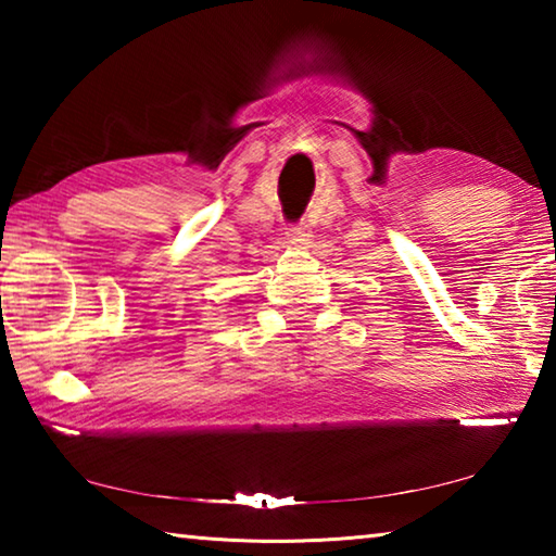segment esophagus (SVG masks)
Returning <instances> with one entry per match:
<instances>
[{
    "mask_svg": "<svg viewBox=\"0 0 556 556\" xmlns=\"http://www.w3.org/2000/svg\"><path fill=\"white\" fill-rule=\"evenodd\" d=\"M287 238L291 240V242H301V240H306L308 238V228L304 223H299V225H289L287 228Z\"/></svg>",
    "mask_w": 556,
    "mask_h": 556,
    "instance_id": "1",
    "label": "esophagus"
}]
</instances>
